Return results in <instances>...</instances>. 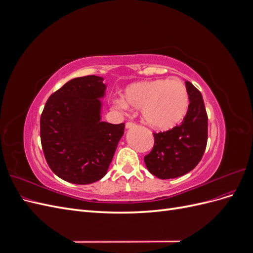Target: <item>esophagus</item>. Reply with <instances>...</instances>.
Masks as SVG:
<instances>
[{
    "instance_id": "1",
    "label": "esophagus",
    "mask_w": 253,
    "mask_h": 253,
    "mask_svg": "<svg viewBox=\"0 0 253 253\" xmlns=\"http://www.w3.org/2000/svg\"><path fill=\"white\" fill-rule=\"evenodd\" d=\"M136 125L135 124H133V122H126V128H132V127H134Z\"/></svg>"
}]
</instances>
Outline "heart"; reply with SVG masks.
Returning a JSON list of instances; mask_svg holds the SVG:
<instances>
[{"label":"heart","instance_id":"b5f03b06","mask_svg":"<svg viewBox=\"0 0 253 253\" xmlns=\"http://www.w3.org/2000/svg\"><path fill=\"white\" fill-rule=\"evenodd\" d=\"M190 105L187 87L180 81L156 79L129 84L122 98L113 99V106L126 111L141 109L145 125L156 129H170L185 118Z\"/></svg>","mask_w":253,"mask_h":253}]
</instances>
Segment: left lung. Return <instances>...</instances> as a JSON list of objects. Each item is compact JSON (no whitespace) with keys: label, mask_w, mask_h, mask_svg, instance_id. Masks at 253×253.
Wrapping results in <instances>:
<instances>
[{"label":"left lung","mask_w":253,"mask_h":253,"mask_svg":"<svg viewBox=\"0 0 253 253\" xmlns=\"http://www.w3.org/2000/svg\"><path fill=\"white\" fill-rule=\"evenodd\" d=\"M190 105L181 125L164 133H154V147L144 164L160 179L176 178L192 171L201 162L208 140V116L203 96L186 81Z\"/></svg>","instance_id":"left-lung-1"}]
</instances>
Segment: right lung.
Here are the masks:
<instances>
[{
    "label": "right lung",
    "mask_w": 253,
    "mask_h": 253,
    "mask_svg": "<svg viewBox=\"0 0 253 253\" xmlns=\"http://www.w3.org/2000/svg\"><path fill=\"white\" fill-rule=\"evenodd\" d=\"M103 78H75L55 91L44 106L40 119L45 159L61 179L88 185L108 172L125 124L101 121Z\"/></svg>",
    "instance_id": "right-lung-1"
}]
</instances>
